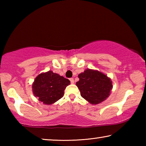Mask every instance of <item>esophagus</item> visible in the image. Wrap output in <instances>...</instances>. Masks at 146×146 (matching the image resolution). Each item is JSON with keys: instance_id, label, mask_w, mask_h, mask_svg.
<instances>
[{"instance_id": "obj_1", "label": "esophagus", "mask_w": 146, "mask_h": 146, "mask_svg": "<svg viewBox=\"0 0 146 146\" xmlns=\"http://www.w3.org/2000/svg\"><path fill=\"white\" fill-rule=\"evenodd\" d=\"M70 82H71V84H74V79L73 78H71L70 79Z\"/></svg>"}]
</instances>
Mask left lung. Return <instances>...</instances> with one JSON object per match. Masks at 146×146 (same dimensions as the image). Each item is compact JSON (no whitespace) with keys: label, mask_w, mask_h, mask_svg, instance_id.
I'll use <instances>...</instances> for the list:
<instances>
[{"label":"left lung","mask_w":146,"mask_h":146,"mask_svg":"<svg viewBox=\"0 0 146 146\" xmlns=\"http://www.w3.org/2000/svg\"><path fill=\"white\" fill-rule=\"evenodd\" d=\"M78 78L76 85L80 95L91 104H100L110 96L112 82L104 73L88 69L79 74Z\"/></svg>","instance_id":"left-lung-1"}]
</instances>
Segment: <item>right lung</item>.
Here are the masks:
<instances>
[{
  "mask_svg": "<svg viewBox=\"0 0 146 146\" xmlns=\"http://www.w3.org/2000/svg\"><path fill=\"white\" fill-rule=\"evenodd\" d=\"M70 84V80L49 71L36 76L32 88L34 95L40 102L50 105L63 97L64 90Z\"/></svg>",
  "mask_w": 146,
  "mask_h": 146,
  "instance_id": "obj_1",
  "label": "right lung"
}]
</instances>
